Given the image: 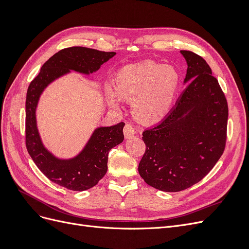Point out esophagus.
I'll return each mask as SVG.
<instances>
[{
  "label": "esophagus",
  "mask_w": 249,
  "mask_h": 249,
  "mask_svg": "<svg viewBox=\"0 0 249 249\" xmlns=\"http://www.w3.org/2000/svg\"><path fill=\"white\" fill-rule=\"evenodd\" d=\"M136 131H135V126L131 123H126L124 127V134L125 138H131L133 137Z\"/></svg>",
  "instance_id": "obj_1"
}]
</instances>
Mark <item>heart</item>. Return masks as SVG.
I'll use <instances>...</instances> for the list:
<instances>
[{
  "instance_id": "obj_1",
  "label": "heart",
  "mask_w": 249,
  "mask_h": 249,
  "mask_svg": "<svg viewBox=\"0 0 249 249\" xmlns=\"http://www.w3.org/2000/svg\"><path fill=\"white\" fill-rule=\"evenodd\" d=\"M179 86V73L169 64L143 61L126 65L115 78L116 91L107 87L108 102L117 107L119 95L132 101L133 114L143 123H154L169 112Z\"/></svg>"
}]
</instances>
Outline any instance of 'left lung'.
I'll return each mask as SVG.
<instances>
[{
    "label": "left lung",
    "mask_w": 249,
    "mask_h": 249,
    "mask_svg": "<svg viewBox=\"0 0 249 249\" xmlns=\"http://www.w3.org/2000/svg\"><path fill=\"white\" fill-rule=\"evenodd\" d=\"M188 83L161 122L142 133L145 153L138 171L156 189L178 192L198 183L220 159L227 142L229 108L224 93L202 57L180 51Z\"/></svg>",
    "instance_id": "obj_1"
}]
</instances>
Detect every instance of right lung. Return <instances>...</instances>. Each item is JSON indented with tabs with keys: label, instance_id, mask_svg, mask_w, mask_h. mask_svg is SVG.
Listing matches in <instances>:
<instances>
[{
	"label": "right lung",
	"instance_id": "right-lung-1",
	"mask_svg": "<svg viewBox=\"0 0 249 249\" xmlns=\"http://www.w3.org/2000/svg\"><path fill=\"white\" fill-rule=\"evenodd\" d=\"M115 52H102L84 47L59 51L41 67L30 83L26 99V146L36 166L53 183L72 191L90 189L100 182L108 169L110 149L124 141V123L100 126L93 132L84 149L69 160L58 159L43 146L36 124L35 111L40 94L50 83L74 71L89 74L115 56Z\"/></svg>",
	"mask_w": 249,
	"mask_h": 249
}]
</instances>
